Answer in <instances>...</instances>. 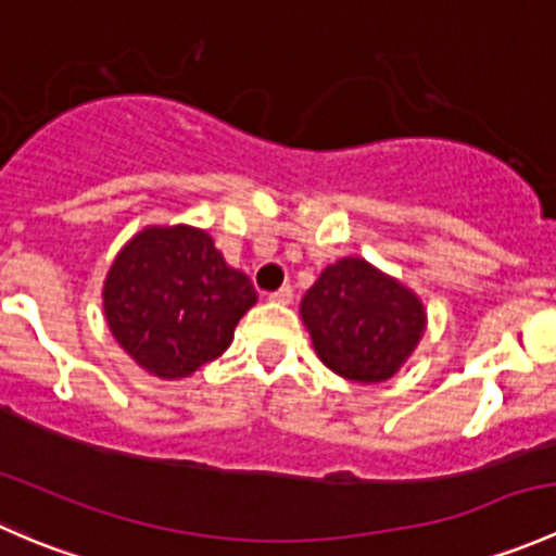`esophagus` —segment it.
Wrapping results in <instances>:
<instances>
[{"instance_id":"obj_1","label":"esophagus","mask_w":556,"mask_h":556,"mask_svg":"<svg viewBox=\"0 0 556 556\" xmlns=\"http://www.w3.org/2000/svg\"><path fill=\"white\" fill-rule=\"evenodd\" d=\"M268 299L277 301V304H290V301H293V288H290V285H282L279 290L268 293Z\"/></svg>"}]
</instances>
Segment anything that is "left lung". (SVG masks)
<instances>
[{
  "mask_svg": "<svg viewBox=\"0 0 556 556\" xmlns=\"http://www.w3.org/2000/svg\"><path fill=\"white\" fill-rule=\"evenodd\" d=\"M301 317L319 361L363 384L390 379L425 330L417 295L361 257L325 268L301 301Z\"/></svg>",
  "mask_w": 556,
  "mask_h": 556,
  "instance_id": "8db88e82",
  "label": "left lung"
}]
</instances>
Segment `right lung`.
<instances>
[{"mask_svg":"<svg viewBox=\"0 0 556 556\" xmlns=\"http://www.w3.org/2000/svg\"><path fill=\"white\" fill-rule=\"evenodd\" d=\"M257 301L206 231L144 228L121 250L104 282V314L117 344L161 379H179L228 350Z\"/></svg>","mask_w":556,"mask_h":556,"instance_id":"add662e5","label":"right lung"}]
</instances>
